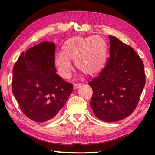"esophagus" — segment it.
Masks as SVG:
<instances>
[{
  "mask_svg": "<svg viewBox=\"0 0 155 155\" xmlns=\"http://www.w3.org/2000/svg\"><path fill=\"white\" fill-rule=\"evenodd\" d=\"M81 83H75L74 85V90H77V89H78L81 87Z\"/></svg>",
  "mask_w": 155,
  "mask_h": 155,
  "instance_id": "1",
  "label": "esophagus"
}]
</instances>
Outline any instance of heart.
<instances>
[{"mask_svg":"<svg viewBox=\"0 0 155 155\" xmlns=\"http://www.w3.org/2000/svg\"><path fill=\"white\" fill-rule=\"evenodd\" d=\"M106 57L107 44L103 38L98 35L77 36L65 41L62 53L57 54L54 63L59 75L68 78L72 71L70 61H74L76 67L85 74L93 76L103 69Z\"/></svg>","mask_w":155,"mask_h":155,"instance_id":"obj_1","label":"heart"}]
</instances>
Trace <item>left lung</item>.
Listing matches in <instances>:
<instances>
[{
    "instance_id": "obj_1",
    "label": "left lung",
    "mask_w": 155,
    "mask_h": 155,
    "mask_svg": "<svg viewBox=\"0 0 155 155\" xmlns=\"http://www.w3.org/2000/svg\"><path fill=\"white\" fill-rule=\"evenodd\" d=\"M109 57L97 77L89 82L93 90L90 105L94 115L107 122L118 121L132 114L145 86L141 59L134 50L109 35Z\"/></svg>"
}]
</instances>
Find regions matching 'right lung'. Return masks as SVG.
<instances>
[{"label":"right lung","instance_id":"right-lung-1","mask_svg":"<svg viewBox=\"0 0 155 155\" xmlns=\"http://www.w3.org/2000/svg\"><path fill=\"white\" fill-rule=\"evenodd\" d=\"M55 44L44 41L20 54L13 68L12 91L24 114L44 122L54 118L73 85L57 74Z\"/></svg>","mask_w":155,"mask_h":155}]
</instances>
